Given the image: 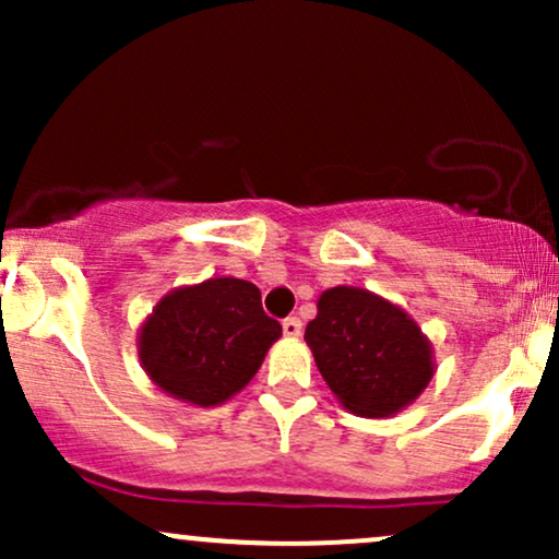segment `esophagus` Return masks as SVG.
I'll list each match as a JSON object with an SVG mask.
<instances>
[{
  "instance_id": "esophagus-1",
  "label": "esophagus",
  "mask_w": 559,
  "mask_h": 559,
  "mask_svg": "<svg viewBox=\"0 0 559 559\" xmlns=\"http://www.w3.org/2000/svg\"><path fill=\"white\" fill-rule=\"evenodd\" d=\"M281 325H284V336H288V338H297L301 333V320L299 318H286Z\"/></svg>"
}]
</instances>
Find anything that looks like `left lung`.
I'll list each match as a JSON object with an SVG mask.
<instances>
[{"label":"left lung","instance_id":"1","mask_svg":"<svg viewBox=\"0 0 559 559\" xmlns=\"http://www.w3.org/2000/svg\"><path fill=\"white\" fill-rule=\"evenodd\" d=\"M305 338L336 400L362 418L400 413L433 376L431 344L418 323L365 288L320 294Z\"/></svg>","mask_w":559,"mask_h":559}]
</instances>
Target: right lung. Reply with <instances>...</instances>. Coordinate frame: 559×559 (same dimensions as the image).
Returning <instances> with one entry per match:
<instances>
[{"label":"right lung","mask_w":559,"mask_h":559,"mask_svg":"<svg viewBox=\"0 0 559 559\" xmlns=\"http://www.w3.org/2000/svg\"><path fill=\"white\" fill-rule=\"evenodd\" d=\"M281 323L265 316L260 288L241 278H210L176 288L141 325L146 373L176 400L215 407L260 370Z\"/></svg>","instance_id":"1"}]
</instances>
